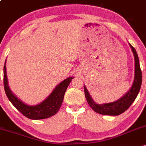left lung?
Here are the masks:
<instances>
[{
  "mask_svg": "<svg viewBox=\"0 0 146 146\" xmlns=\"http://www.w3.org/2000/svg\"><path fill=\"white\" fill-rule=\"evenodd\" d=\"M130 46L132 48V52L134 54L135 61V79L132 88L126 94L122 96L121 99L112 103L104 104H97L93 101L89 92L87 90L86 86H84V91L86 98L88 104L92 108L94 112L104 115L117 116L122 114L129 108V107L135 101L138 95L142 83V73L141 70L138 55L135 49L130 44Z\"/></svg>",
  "mask_w": 146,
  "mask_h": 146,
  "instance_id": "obj_1",
  "label": "left lung"
}]
</instances>
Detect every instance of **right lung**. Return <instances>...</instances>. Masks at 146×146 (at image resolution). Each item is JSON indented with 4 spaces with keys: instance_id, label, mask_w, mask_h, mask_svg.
<instances>
[{
    "instance_id": "right-lung-1",
    "label": "right lung",
    "mask_w": 146,
    "mask_h": 146,
    "mask_svg": "<svg viewBox=\"0 0 146 146\" xmlns=\"http://www.w3.org/2000/svg\"><path fill=\"white\" fill-rule=\"evenodd\" d=\"M5 63L3 68L4 71L3 83H4L5 91L8 99L19 112L22 113L25 117L34 120L47 119L58 112L64 99L65 91L74 77H69L60 83L52 91L51 94L49 95L48 97L40 104L36 106H28L18 99L9 89L8 86Z\"/></svg>"
}]
</instances>
